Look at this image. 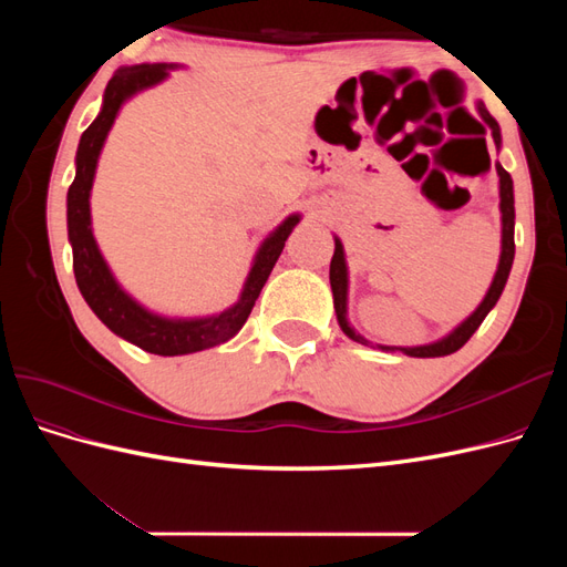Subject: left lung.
Instances as JSON below:
<instances>
[{"instance_id":"left-lung-1","label":"left lung","mask_w":567,"mask_h":567,"mask_svg":"<svg viewBox=\"0 0 567 567\" xmlns=\"http://www.w3.org/2000/svg\"><path fill=\"white\" fill-rule=\"evenodd\" d=\"M477 113L483 115V120L489 125L492 140L496 144V148H499L502 146L499 123H496V120L489 115V111L485 109L483 101H477ZM496 175H499V198H502V203H499V208H502V255H499V265H496V274H494L487 296L483 298V302L475 307V312L468 319H463L456 326V329L444 338H440L435 342H427V346H416V348L379 346L381 350H390V352L400 350L402 354H409V357H444V354H452V352H456V350L466 346L468 338L477 331V326L485 321V317L496 305V300L502 298V290L508 281V274H511L513 255H516V241H513V227H516V208H513V179L499 163H496ZM329 279H331V290H333L336 317H338L342 333L352 338L354 342H362V346H371V342L364 336H359L348 321V265H346V250H342V244H340L338 236H336V250H333V257H331Z\"/></svg>"}]
</instances>
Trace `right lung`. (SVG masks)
Segmentation results:
<instances>
[{
    "label": "right lung",
    "mask_w": 567,
    "mask_h": 567,
    "mask_svg": "<svg viewBox=\"0 0 567 567\" xmlns=\"http://www.w3.org/2000/svg\"><path fill=\"white\" fill-rule=\"evenodd\" d=\"M175 68L179 65L142 63L115 71V75L106 84L101 113L80 136L75 156V179L71 188H68V241L73 246V271L84 302L92 307V312L104 321L115 336L161 357L208 350L219 346V342H227L241 331L257 296H260L274 265L279 260V255L286 246V238L300 221V215H290L265 238L262 246L255 252L241 298H238V302L231 305L229 310L219 315L198 319L161 317L156 312H148L144 305L136 302L120 288L92 234L90 194L96 175V163L106 136L115 123L120 106L136 92L163 82Z\"/></svg>",
    "instance_id": "right-lung-1"
}]
</instances>
